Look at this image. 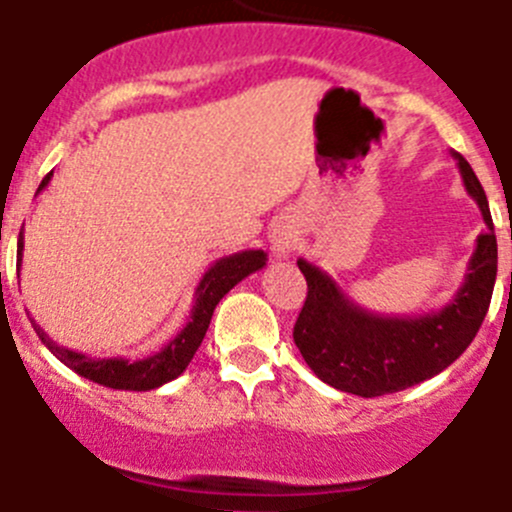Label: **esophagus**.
I'll return each mask as SVG.
<instances>
[{
	"label": "esophagus",
	"mask_w": 512,
	"mask_h": 512,
	"mask_svg": "<svg viewBox=\"0 0 512 512\" xmlns=\"http://www.w3.org/2000/svg\"><path fill=\"white\" fill-rule=\"evenodd\" d=\"M294 228L289 223H279L271 233V251L276 253V259H289L291 248H294Z\"/></svg>",
	"instance_id": "34e87169"
}]
</instances>
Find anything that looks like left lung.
<instances>
[{"label": "left lung", "instance_id": "1", "mask_svg": "<svg viewBox=\"0 0 512 512\" xmlns=\"http://www.w3.org/2000/svg\"><path fill=\"white\" fill-rule=\"evenodd\" d=\"M465 191L485 221L467 274L450 304L415 316H382L354 304L332 276L299 259L306 301L294 342L311 372L329 387L359 397H382L415 387L450 367L478 334L498 276V241L488 198L470 163L452 150Z\"/></svg>", "mask_w": 512, "mask_h": 512}]
</instances>
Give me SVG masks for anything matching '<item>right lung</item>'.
<instances>
[{"label":"right lung","instance_id":"1","mask_svg":"<svg viewBox=\"0 0 512 512\" xmlns=\"http://www.w3.org/2000/svg\"><path fill=\"white\" fill-rule=\"evenodd\" d=\"M52 173L45 175V180L40 183L37 191L50 183ZM19 261H22V248L24 238L19 233ZM266 266V253L261 248H248V251L231 253V256H223L218 259L211 269L203 274V279L198 281L196 296H193V309L188 316L186 326L165 344L160 352H153L150 357L143 359H125V357H107V359H95L87 357V354L75 352V349H65L50 337V334L42 329L40 324H34V332L42 339L47 349L60 359L65 367H70L72 372H77L80 377L90 379V382L102 384V387L110 389H130V392H148V389L163 387L170 379L180 377L186 372V367L191 364L193 354L201 347L203 337L208 332V324H211L213 309L218 306V301L238 284L246 276H251L253 271H259Z\"/></svg>","mask_w":512,"mask_h":512}]
</instances>
